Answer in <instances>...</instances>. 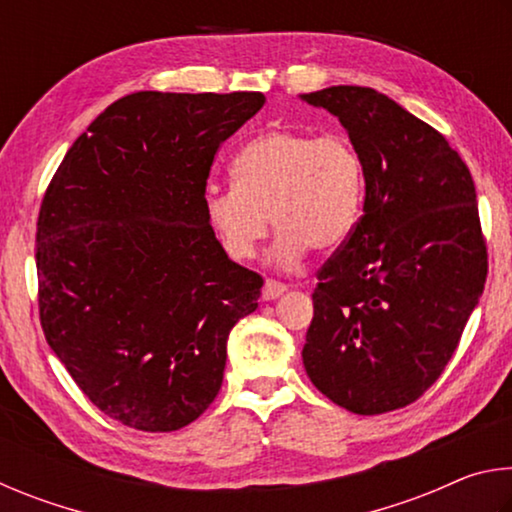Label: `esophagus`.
Instances as JSON below:
<instances>
[{
    "label": "esophagus",
    "mask_w": 512,
    "mask_h": 512,
    "mask_svg": "<svg viewBox=\"0 0 512 512\" xmlns=\"http://www.w3.org/2000/svg\"><path fill=\"white\" fill-rule=\"evenodd\" d=\"M284 291H287V284H284V282L266 280L264 282V289H262V298L264 300H275V298H280Z\"/></svg>",
    "instance_id": "esophagus-1"
}]
</instances>
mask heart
<instances>
[{
  "label": "heart",
  "mask_w": 512,
  "mask_h": 512,
  "mask_svg": "<svg viewBox=\"0 0 512 512\" xmlns=\"http://www.w3.org/2000/svg\"><path fill=\"white\" fill-rule=\"evenodd\" d=\"M230 189H207L203 210L225 255L255 257L277 230L273 259L293 264L307 248L334 250L350 237L363 198V162L343 135L268 131L230 164Z\"/></svg>",
  "instance_id": "1"
}]
</instances>
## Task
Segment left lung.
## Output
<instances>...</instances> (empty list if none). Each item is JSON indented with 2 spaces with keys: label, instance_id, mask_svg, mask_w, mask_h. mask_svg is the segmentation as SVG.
<instances>
[{
  "label": "left lung",
  "instance_id": "1",
  "mask_svg": "<svg viewBox=\"0 0 512 512\" xmlns=\"http://www.w3.org/2000/svg\"><path fill=\"white\" fill-rule=\"evenodd\" d=\"M339 117L363 162V214L318 271L302 363L359 415L402 409L458 348L488 277L470 169L436 128L372 88L302 94Z\"/></svg>",
  "mask_w": 512,
  "mask_h": 512
}]
</instances>
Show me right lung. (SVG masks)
I'll return each mask as SVG.
<instances>
[{
    "label": "right lung",
    "mask_w": 512,
    "mask_h": 512,
    "mask_svg": "<svg viewBox=\"0 0 512 512\" xmlns=\"http://www.w3.org/2000/svg\"><path fill=\"white\" fill-rule=\"evenodd\" d=\"M262 92H135L67 151L36 232L40 325L108 418L164 433L219 393L230 329L262 275L228 259L205 219L216 151Z\"/></svg>",
    "instance_id": "1"
}]
</instances>
